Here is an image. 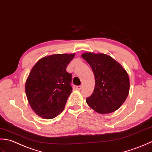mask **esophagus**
Returning <instances> with one entry per match:
<instances>
[{"instance_id": "1", "label": "esophagus", "mask_w": 152, "mask_h": 152, "mask_svg": "<svg viewBox=\"0 0 152 152\" xmlns=\"http://www.w3.org/2000/svg\"><path fill=\"white\" fill-rule=\"evenodd\" d=\"M82 88V86L81 85H79V86H76V89L77 90H80Z\"/></svg>"}]
</instances>
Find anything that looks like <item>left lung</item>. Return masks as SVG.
Returning <instances> with one entry per match:
<instances>
[{
    "instance_id": "left-lung-1",
    "label": "left lung",
    "mask_w": 152,
    "mask_h": 152,
    "mask_svg": "<svg viewBox=\"0 0 152 152\" xmlns=\"http://www.w3.org/2000/svg\"><path fill=\"white\" fill-rule=\"evenodd\" d=\"M82 57L91 66L95 87L86 103L99 113H110L121 106L128 96L130 83L127 73L110 56L84 53Z\"/></svg>"
}]
</instances>
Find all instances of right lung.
Segmentation results:
<instances>
[{
    "label": "right lung",
    "instance_id": "right-lung-1",
    "mask_svg": "<svg viewBox=\"0 0 152 152\" xmlns=\"http://www.w3.org/2000/svg\"><path fill=\"white\" fill-rule=\"evenodd\" d=\"M74 56L75 54L48 56L32 68L26 80V93L31 107L39 116L53 119L64 110L72 91V75L66 68Z\"/></svg>",
    "mask_w": 152,
    "mask_h": 152
}]
</instances>
